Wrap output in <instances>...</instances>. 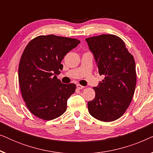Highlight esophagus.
I'll use <instances>...</instances> for the list:
<instances>
[{
    "instance_id": "obj_1",
    "label": "esophagus",
    "mask_w": 153,
    "mask_h": 153,
    "mask_svg": "<svg viewBox=\"0 0 153 153\" xmlns=\"http://www.w3.org/2000/svg\"><path fill=\"white\" fill-rule=\"evenodd\" d=\"M76 87H77V88L78 89H83V88H84V86H83V85H80V84H77L76 85Z\"/></svg>"
}]
</instances>
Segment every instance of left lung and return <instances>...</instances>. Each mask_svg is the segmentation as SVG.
<instances>
[{"label":"left lung","mask_w":153,"mask_h":153,"mask_svg":"<svg viewBox=\"0 0 153 153\" xmlns=\"http://www.w3.org/2000/svg\"><path fill=\"white\" fill-rule=\"evenodd\" d=\"M95 57L100 75L104 79L94 87L95 97L88 102L90 114L111 122L120 118L130 104L137 84L135 61L124 41L114 35L85 39Z\"/></svg>","instance_id":"8db88e82"}]
</instances>
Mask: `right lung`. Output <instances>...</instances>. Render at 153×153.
<instances>
[{
	"mask_svg": "<svg viewBox=\"0 0 153 153\" xmlns=\"http://www.w3.org/2000/svg\"><path fill=\"white\" fill-rule=\"evenodd\" d=\"M79 43L70 37L39 35L24 49L19 65V83L27 108L37 118L51 120L66 111L67 100L76 86L61 83L56 74L63 67L64 56Z\"/></svg>",
	"mask_w": 153,
	"mask_h": 153,
	"instance_id": "right-lung-1",
	"label": "right lung"
}]
</instances>
